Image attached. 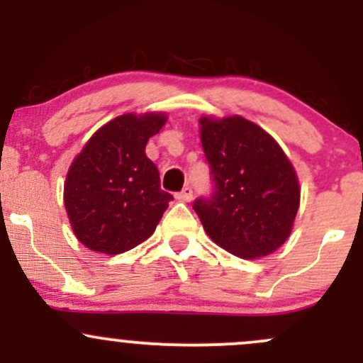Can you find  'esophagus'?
Returning a JSON list of instances; mask_svg holds the SVG:
<instances>
[{
  "label": "esophagus",
  "mask_w": 363,
  "mask_h": 363,
  "mask_svg": "<svg viewBox=\"0 0 363 363\" xmlns=\"http://www.w3.org/2000/svg\"><path fill=\"white\" fill-rule=\"evenodd\" d=\"M177 199H181V201H191V199H193V189H191L189 186H186L184 189L177 194Z\"/></svg>",
  "instance_id": "esophagus-1"
}]
</instances>
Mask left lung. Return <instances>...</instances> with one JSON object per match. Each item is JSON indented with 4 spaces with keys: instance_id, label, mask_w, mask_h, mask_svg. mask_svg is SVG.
Returning a JSON list of instances; mask_svg holds the SVG:
<instances>
[{
    "instance_id": "obj_1",
    "label": "left lung",
    "mask_w": 363,
    "mask_h": 363,
    "mask_svg": "<svg viewBox=\"0 0 363 363\" xmlns=\"http://www.w3.org/2000/svg\"><path fill=\"white\" fill-rule=\"evenodd\" d=\"M213 191L193 203L206 234L237 257H262L289 239L301 203L280 145L251 121L199 119Z\"/></svg>"
}]
</instances>
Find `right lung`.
I'll return each instance as SVG.
<instances>
[{"label": "right lung", "mask_w": 363, "mask_h": 363, "mask_svg": "<svg viewBox=\"0 0 363 363\" xmlns=\"http://www.w3.org/2000/svg\"><path fill=\"white\" fill-rule=\"evenodd\" d=\"M165 121L164 114L119 116L74 158L65 206L74 235L91 251L121 254L155 232L174 198L160 189V174L145 147Z\"/></svg>", "instance_id": "right-lung-1"}]
</instances>
